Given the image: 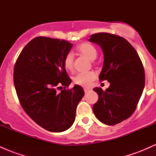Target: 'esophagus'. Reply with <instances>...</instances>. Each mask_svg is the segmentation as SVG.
Returning a JSON list of instances; mask_svg holds the SVG:
<instances>
[{
  "label": "esophagus",
  "mask_w": 156,
  "mask_h": 156,
  "mask_svg": "<svg viewBox=\"0 0 156 156\" xmlns=\"http://www.w3.org/2000/svg\"><path fill=\"white\" fill-rule=\"evenodd\" d=\"M83 90H84V92H85V94H87V93H88L89 91H90L89 89H84Z\"/></svg>",
  "instance_id": "1"
}]
</instances>
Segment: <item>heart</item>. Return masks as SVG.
Returning <instances> with one entry per match:
<instances>
[{
	"instance_id": "1",
	"label": "heart",
	"mask_w": 156,
	"mask_h": 156,
	"mask_svg": "<svg viewBox=\"0 0 156 156\" xmlns=\"http://www.w3.org/2000/svg\"><path fill=\"white\" fill-rule=\"evenodd\" d=\"M77 51L80 54L87 57L89 60H94L98 55L96 48L92 44L88 42H83L77 47ZM64 67L68 71H72L73 69V57L70 53L66 54L63 60ZM96 74L94 72L80 73L77 74L73 78V82L77 85L81 87H88L96 79Z\"/></svg>"
}]
</instances>
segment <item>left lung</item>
<instances>
[{"label": "left lung", "instance_id": "8db88e82", "mask_svg": "<svg viewBox=\"0 0 156 156\" xmlns=\"http://www.w3.org/2000/svg\"><path fill=\"white\" fill-rule=\"evenodd\" d=\"M89 40L103 49L104 63L99 79L110 83L105 91L94 89L99 98L93 112L103 123L114 125L129 118L136 108L145 83L144 66L136 51L123 37L97 33Z\"/></svg>", "mask_w": 156, "mask_h": 156}]
</instances>
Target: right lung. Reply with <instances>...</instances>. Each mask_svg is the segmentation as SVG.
I'll list each match as a JSON object with an SVG mask.
<instances>
[{
    "mask_svg": "<svg viewBox=\"0 0 156 156\" xmlns=\"http://www.w3.org/2000/svg\"><path fill=\"white\" fill-rule=\"evenodd\" d=\"M73 44L64 39L38 37L19 55L14 68V83L21 106L34 121L51 132L72 126L76 107L84 95L81 87L71 83L63 60ZM64 87L60 93L57 89Z\"/></svg>",
    "mask_w": 156,
    "mask_h": 156,
    "instance_id": "add662e5",
    "label": "right lung"
}]
</instances>
